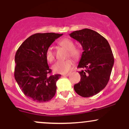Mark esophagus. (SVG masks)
<instances>
[{
	"instance_id": "1",
	"label": "esophagus",
	"mask_w": 129,
	"mask_h": 129,
	"mask_svg": "<svg viewBox=\"0 0 129 129\" xmlns=\"http://www.w3.org/2000/svg\"><path fill=\"white\" fill-rule=\"evenodd\" d=\"M70 75V73H67V74H64V75H63V76H69Z\"/></svg>"
}]
</instances>
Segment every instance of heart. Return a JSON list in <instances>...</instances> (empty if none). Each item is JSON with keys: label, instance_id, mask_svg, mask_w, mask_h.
<instances>
[{"label": "heart", "instance_id": "obj_1", "mask_svg": "<svg viewBox=\"0 0 129 129\" xmlns=\"http://www.w3.org/2000/svg\"><path fill=\"white\" fill-rule=\"evenodd\" d=\"M59 44L69 50V55L72 58L77 59L79 57L81 52L80 50L75 47V44L73 41L69 38H63L59 42ZM45 56L47 60L50 62H52L54 60V53L51 47H49L45 53ZM73 62L72 60L70 59L62 61H58L53 66V70L55 72L59 73L65 74L69 72L72 68Z\"/></svg>", "mask_w": 129, "mask_h": 129}]
</instances>
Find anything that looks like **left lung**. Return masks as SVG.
I'll list each match as a JSON object with an SVG mask.
<instances>
[{"label":"left lung","mask_w":129,"mask_h":129,"mask_svg":"<svg viewBox=\"0 0 129 129\" xmlns=\"http://www.w3.org/2000/svg\"><path fill=\"white\" fill-rule=\"evenodd\" d=\"M78 41L83 52L78 68L81 80L74 85L75 91L82 97H90L100 92L109 82L114 64V57L108 41L92 29L85 28L70 34Z\"/></svg>","instance_id":"8db88e82"}]
</instances>
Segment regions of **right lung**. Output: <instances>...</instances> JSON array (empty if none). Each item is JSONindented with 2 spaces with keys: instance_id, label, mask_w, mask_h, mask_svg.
I'll return each instance as SVG.
<instances>
[{
  "instance_id": "obj_1",
  "label": "right lung",
  "mask_w": 129,
  "mask_h": 129,
  "mask_svg": "<svg viewBox=\"0 0 129 129\" xmlns=\"http://www.w3.org/2000/svg\"><path fill=\"white\" fill-rule=\"evenodd\" d=\"M63 34L36 33L24 41L15 55L14 78L25 95L37 103L53 98L61 75H51L45 56L47 50Z\"/></svg>"
}]
</instances>
